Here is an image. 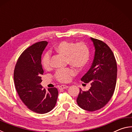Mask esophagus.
<instances>
[{"mask_svg":"<svg viewBox=\"0 0 132 132\" xmlns=\"http://www.w3.org/2000/svg\"><path fill=\"white\" fill-rule=\"evenodd\" d=\"M67 88H68V86H66V85H61V86H60L59 87V89H66Z\"/></svg>","mask_w":132,"mask_h":132,"instance_id":"1","label":"esophagus"}]
</instances>
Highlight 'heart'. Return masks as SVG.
Masks as SVG:
<instances>
[{"instance_id": "obj_1", "label": "heart", "mask_w": 132, "mask_h": 132, "mask_svg": "<svg viewBox=\"0 0 132 132\" xmlns=\"http://www.w3.org/2000/svg\"><path fill=\"white\" fill-rule=\"evenodd\" d=\"M55 51L66 58V62L77 70L84 69L90 59V50L84 42H80L75 44L74 42L63 41L56 45ZM41 64L46 70L51 69V55L49 53L44 55L41 59ZM76 75V71L71 68L58 70L56 71L54 77L57 81L68 82Z\"/></svg>"}]
</instances>
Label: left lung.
<instances>
[{"label": "left lung", "mask_w": 132, "mask_h": 132, "mask_svg": "<svg viewBox=\"0 0 132 132\" xmlns=\"http://www.w3.org/2000/svg\"><path fill=\"white\" fill-rule=\"evenodd\" d=\"M91 39L95 49L94 59L81 80L91 86L88 91L80 89L77 103L84 110L93 112L103 108L112 97L117 83V63L108 45L100 39Z\"/></svg>", "instance_id": "left-lung-1"}]
</instances>
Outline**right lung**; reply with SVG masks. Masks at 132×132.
Segmentation results:
<instances>
[{
	"mask_svg": "<svg viewBox=\"0 0 132 132\" xmlns=\"http://www.w3.org/2000/svg\"><path fill=\"white\" fill-rule=\"evenodd\" d=\"M45 41L36 42L24 50L15 66L14 81L20 98L34 112L44 114L52 110L56 104V88L44 89L40 83L44 70L41 55L47 45Z\"/></svg>",
	"mask_w": 132,
	"mask_h": 132,
	"instance_id": "right-lung-1",
	"label": "right lung"
}]
</instances>
